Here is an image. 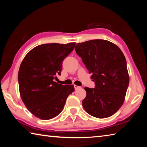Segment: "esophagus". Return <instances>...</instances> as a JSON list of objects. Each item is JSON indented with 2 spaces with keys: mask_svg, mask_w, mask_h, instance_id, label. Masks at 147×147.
<instances>
[{
  "mask_svg": "<svg viewBox=\"0 0 147 147\" xmlns=\"http://www.w3.org/2000/svg\"><path fill=\"white\" fill-rule=\"evenodd\" d=\"M74 89H75V90H77V89L80 88V87L78 86H76V85H74Z\"/></svg>",
  "mask_w": 147,
  "mask_h": 147,
  "instance_id": "34e87169",
  "label": "esophagus"
}]
</instances>
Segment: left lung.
<instances>
[{
    "label": "left lung",
    "mask_w": 147,
    "mask_h": 147,
    "mask_svg": "<svg viewBox=\"0 0 147 147\" xmlns=\"http://www.w3.org/2000/svg\"><path fill=\"white\" fill-rule=\"evenodd\" d=\"M74 49L95 84L94 88H84V109L99 119L113 115L124 103L130 80L123 52L116 45L103 39L77 43Z\"/></svg>",
    "instance_id": "left-lung-1"
}]
</instances>
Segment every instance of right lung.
Returning <instances> with one entry per match:
<instances>
[{
	"mask_svg": "<svg viewBox=\"0 0 147 147\" xmlns=\"http://www.w3.org/2000/svg\"><path fill=\"white\" fill-rule=\"evenodd\" d=\"M76 43L40 45L28 53L20 65V95L27 109L42 120L58 115L67 98L74 91L73 85L54 82L60 75L63 59L73 51Z\"/></svg>",
	"mask_w": 147,
	"mask_h": 147,
	"instance_id": "1",
	"label": "right lung"
}]
</instances>
